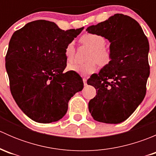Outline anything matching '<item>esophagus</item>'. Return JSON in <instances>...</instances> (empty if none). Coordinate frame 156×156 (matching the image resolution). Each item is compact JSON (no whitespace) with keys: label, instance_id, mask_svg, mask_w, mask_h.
Returning <instances> with one entry per match:
<instances>
[{"label":"esophagus","instance_id":"1","mask_svg":"<svg viewBox=\"0 0 156 156\" xmlns=\"http://www.w3.org/2000/svg\"><path fill=\"white\" fill-rule=\"evenodd\" d=\"M83 82H84V85L86 86L87 85V79L86 78H83Z\"/></svg>","mask_w":156,"mask_h":156}]
</instances>
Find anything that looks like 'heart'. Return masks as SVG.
Here are the masks:
<instances>
[{"label": "heart", "instance_id": "1", "mask_svg": "<svg viewBox=\"0 0 156 156\" xmlns=\"http://www.w3.org/2000/svg\"><path fill=\"white\" fill-rule=\"evenodd\" d=\"M80 43L90 48L87 59L84 63L71 62L67 66V69L70 72H75L79 75H87L94 73L97 69V63L100 66H108L112 59V53L110 49L105 46L106 39L103 36L94 33H85L79 39ZM75 49L72 42L67 44L64 50L66 59L67 62L73 60Z\"/></svg>", "mask_w": 156, "mask_h": 156}]
</instances>
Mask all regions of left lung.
Returning <instances> with one entry per match:
<instances>
[{"label": "left lung", "mask_w": 156, "mask_h": 156, "mask_svg": "<svg viewBox=\"0 0 156 156\" xmlns=\"http://www.w3.org/2000/svg\"><path fill=\"white\" fill-rule=\"evenodd\" d=\"M86 31L110 42L112 62L87 80L97 95L88 108L94 120L119 124L128 119L142 103L149 76V44L142 28L128 16L117 13Z\"/></svg>", "instance_id": "obj_1"}]
</instances>
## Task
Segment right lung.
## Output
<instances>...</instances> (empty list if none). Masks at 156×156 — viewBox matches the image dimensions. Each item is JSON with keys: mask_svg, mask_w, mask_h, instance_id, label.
Here are the masks:
<instances>
[{"mask_svg": "<svg viewBox=\"0 0 156 156\" xmlns=\"http://www.w3.org/2000/svg\"><path fill=\"white\" fill-rule=\"evenodd\" d=\"M84 28L64 31L54 23L36 20L11 37L6 69L12 97L22 111L38 123L62 119L71 97L84 87L82 78L67 72L64 50Z\"/></svg>", "mask_w": 156, "mask_h": 156, "instance_id": "1", "label": "right lung"}]
</instances>
